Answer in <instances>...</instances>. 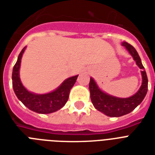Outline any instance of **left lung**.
Instances as JSON below:
<instances>
[{
    "label": "left lung",
    "instance_id": "8db88e82",
    "mask_svg": "<svg viewBox=\"0 0 155 155\" xmlns=\"http://www.w3.org/2000/svg\"><path fill=\"white\" fill-rule=\"evenodd\" d=\"M122 45L125 46V48L129 51L134 59L136 61L137 65L142 69V84L138 92L129 98H117L101 92L98 88L92 78L90 79L89 82V90L92 104L97 110L101 111L105 115L112 117H121L131 113L143 101L148 89V79L147 73L144 70V67L142 64L141 58L137 51L132 45L129 44L127 42H123Z\"/></svg>",
    "mask_w": 155,
    "mask_h": 155
}]
</instances>
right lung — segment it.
I'll list each match as a JSON object with an SVG mask.
<instances>
[{"instance_id":"right-lung-1","label":"right lung","mask_w":155,"mask_h":155,"mask_svg":"<svg viewBox=\"0 0 155 155\" xmlns=\"http://www.w3.org/2000/svg\"><path fill=\"white\" fill-rule=\"evenodd\" d=\"M25 47H24L18 56V61L15 63L13 69V87L18 98L22 102L23 104L26 106L30 110L36 112L38 113H51L60 109L65 105L69 97V92L71 88L75 84L77 80L78 75L68 78L59 87L51 93L43 95L34 94L28 92L23 87L19 78V68H20L21 59L22 54L25 51Z\"/></svg>"}]
</instances>
